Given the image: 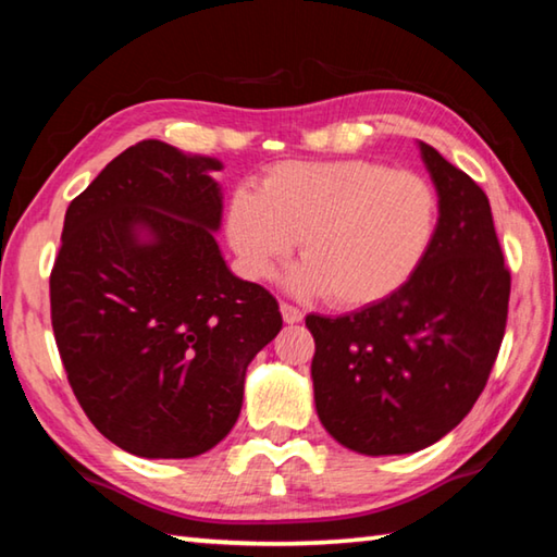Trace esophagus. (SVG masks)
<instances>
[{
  "instance_id": "1",
  "label": "esophagus",
  "mask_w": 557,
  "mask_h": 557,
  "mask_svg": "<svg viewBox=\"0 0 557 557\" xmlns=\"http://www.w3.org/2000/svg\"><path fill=\"white\" fill-rule=\"evenodd\" d=\"M280 312H282V319H285L287 324H297V322H301V317H305V312H301L299 307L289 305V301H282Z\"/></svg>"
}]
</instances>
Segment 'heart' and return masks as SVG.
<instances>
[{"mask_svg":"<svg viewBox=\"0 0 557 557\" xmlns=\"http://www.w3.org/2000/svg\"><path fill=\"white\" fill-rule=\"evenodd\" d=\"M435 225L428 178L369 159L280 164L262 191L238 188L228 206V240L250 277H270L299 238L305 265L292 287L326 292L338 307L373 305L405 285Z\"/></svg>","mask_w":557,"mask_h":557,"instance_id":"obj_1","label":"heart"}]
</instances>
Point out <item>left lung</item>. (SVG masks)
Instances as JSON below:
<instances>
[{"mask_svg":"<svg viewBox=\"0 0 557 557\" xmlns=\"http://www.w3.org/2000/svg\"><path fill=\"white\" fill-rule=\"evenodd\" d=\"M440 196L430 248L405 285L344 317H307L322 425L361 455H408L474 408L504 342L511 272L474 178L420 143Z\"/></svg>","mask_w":557,"mask_h":557,"instance_id":"1","label":"left lung"}]
</instances>
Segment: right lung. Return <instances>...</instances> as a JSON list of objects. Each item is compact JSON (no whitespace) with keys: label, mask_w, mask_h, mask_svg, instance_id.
<instances>
[{"label":"right lung","mask_w":557,"mask_h":557,"mask_svg":"<svg viewBox=\"0 0 557 557\" xmlns=\"http://www.w3.org/2000/svg\"><path fill=\"white\" fill-rule=\"evenodd\" d=\"M219 169L145 139L65 211L49 282L55 346L83 412L129 455L219 445L240 414L245 369L282 329L277 299L221 258Z\"/></svg>","instance_id":"obj_1"}]
</instances>
